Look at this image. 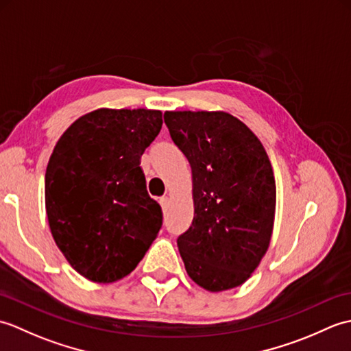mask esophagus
Listing matches in <instances>:
<instances>
[{"instance_id":"esophagus-1","label":"esophagus","mask_w":351,"mask_h":351,"mask_svg":"<svg viewBox=\"0 0 351 351\" xmlns=\"http://www.w3.org/2000/svg\"><path fill=\"white\" fill-rule=\"evenodd\" d=\"M167 204H169V197H167V196H162V197L160 199V205H161L162 210H166Z\"/></svg>"}]
</instances>
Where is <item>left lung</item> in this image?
I'll use <instances>...</instances> for the list:
<instances>
[{
	"label": "left lung",
	"instance_id": "8db88e82",
	"mask_svg": "<svg viewBox=\"0 0 351 351\" xmlns=\"http://www.w3.org/2000/svg\"><path fill=\"white\" fill-rule=\"evenodd\" d=\"M191 167L195 217L178 238L193 282L211 293L243 285L270 245L276 181L261 140L226 111H166Z\"/></svg>",
	"mask_w": 351,
	"mask_h": 351
}]
</instances>
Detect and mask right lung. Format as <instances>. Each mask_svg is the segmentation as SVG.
<instances>
[{"instance_id":"obj_1","label":"right lung","mask_w":351,"mask_h":351,"mask_svg":"<svg viewBox=\"0 0 351 351\" xmlns=\"http://www.w3.org/2000/svg\"><path fill=\"white\" fill-rule=\"evenodd\" d=\"M160 110L98 108L78 117L52 151L45 206L52 238L73 270L96 283L128 276L160 232L140 160L158 136Z\"/></svg>"}]
</instances>
